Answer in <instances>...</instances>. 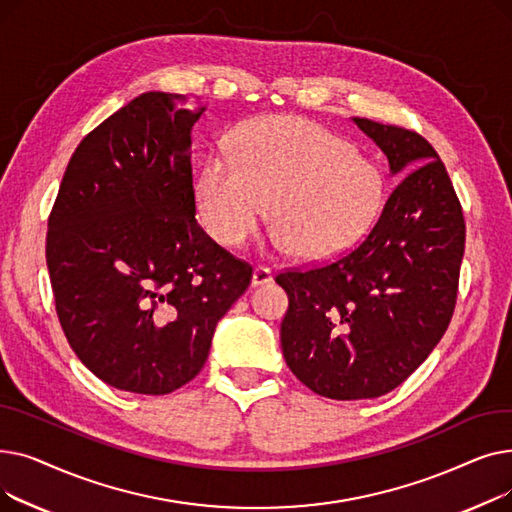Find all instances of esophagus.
<instances>
[{"label":"esophagus","mask_w":512,"mask_h":512,"mask_svg":"<svg viewBox=\"0 0 512 512\" xmlns=\"http://www.w3.org/2000/svg\"><path fill=\"white\" fill-rule=\"evenodd\" d=\"M274 274L267 265H257L255 272H253V286H263L267 282H272Z\"/></svg>","instance_id":"obj_1"}]
</instances>
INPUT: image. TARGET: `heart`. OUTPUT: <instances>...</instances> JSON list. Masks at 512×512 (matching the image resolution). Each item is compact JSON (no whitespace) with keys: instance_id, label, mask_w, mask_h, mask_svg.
I'll use <instances>...</instances> for the list:
<instances>
[{"instance_id":"b5f03b06","label":"heart","mask_w":512,"mask_h":512,"mask_svg":"<svg viewBox=\"0 0 512 512\" xmlns=\"http://www.w3.org/2000/svg\"><path fill=\"white\" fill-rule=\"evenodd\" d=\"M382 191L380 170L338 134L276 116L242 128L234 157H209L195 201L203 228L226 247L253 238L274 205L282 245L303 259H326L367 230Z\"/></svg>"}]
</instances>
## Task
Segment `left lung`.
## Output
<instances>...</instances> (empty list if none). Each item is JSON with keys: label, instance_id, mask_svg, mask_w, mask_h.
Listing matches in <instances>:
<instances>
[{"label": "left lung", "instance_id": "obj_1", "mask_svg": "<svg viewBox=\"0 0 512 512\" xmlns=\"http://www.w3.org/2000/svg\"><path fill=\"white\" fill-rule=\"evenodd\" d=\"M353 122L400 182L353 251L276 276L288 294L286 365L334 400L382 396L429 357L452 319L465 251L463 209L436 149L407 128Z\"/></svg>", "mask_w": 512, "mask_h": 512}]
</instances>
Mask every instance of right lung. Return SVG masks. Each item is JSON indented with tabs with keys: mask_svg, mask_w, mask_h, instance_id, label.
<instances>
[{
	"mask_svg": "<svg viewBox=\"0 0 512 512\" xmlns=\"http://www.w3.org/2000/svg\"><path fill=\"white\" fill-rule=\"evenodd\" d=\"M207 110L149 91L80 141L47 222V270L68 344L105 384L168 394L207 361L253 267L195 220L191 130Z\"/></svg>",
	"mask_w": 512,
	"mask_h": 512,
	"instance_id": "obj_1",
	"label": "right lung"
}]
</instances>
